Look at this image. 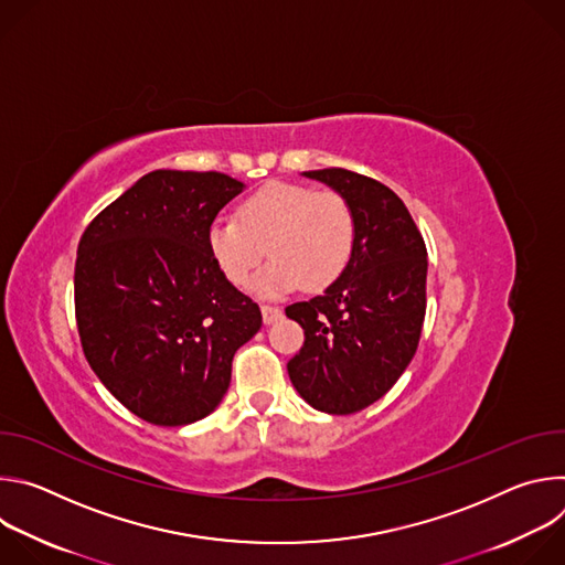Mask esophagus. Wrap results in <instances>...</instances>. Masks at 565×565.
<instances>
[{"mask_svg": "<svg viewBox=\"0 0 565 565\" xmlns=\"http://www.w3.org/2000/svg\"><path fill=\"white\" fill-rule=\"evenodd\" d=\"M262 315H264V321H266V324H275V321L281 317V308H279V306L264 303V306H262Z\"/></svg>", "mask_w": 565, "mask_h": 565, "instance_id": "obj_1", "label": "esophagus"}]
</instances>
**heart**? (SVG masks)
<instances>
[{
  "label": "heart",
  "instance_id": "1",
  "mask_svg": "<svg viewBox=\"0 0 565 565\" xmlns=\"http://www.w3.org/2000/svg\"><path fill=\"white\" fill-rule=\"evenodd\" d=\"M355 241L358 218L340 192L279 181L253 192L236 216H218L207 230L214 264L238 288L250 284L266 253L273 257L255 281L262 295L295 286L327 290L349 268Z\"/></svg>",
  "mask_w": 565,
  "mask_h": 565
}]
</instances>
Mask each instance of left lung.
<instances>
[{
	"label": "left lung",
	"mask_w": 565,
	"mask_h": 565,
	"mask_svg": "<svg viewBox=\"0 0 565 565\" xmlns=\"http://www.w3.org/2000/svg\"><path fill=\"white\" fill-rule=\"evenodd\" d=\"M340 192L358 218L344 275L308 301L286 306L303 329L288 375L310 407L347 416L366 409L416 355L427 310L425 238L402 199L342 168L303 172Z\"/></svg>",
	"instance_id": "left-lung-1"
}]
</instances>
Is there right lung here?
Instances as JSON below:
<instances>
[{
	"instance_id": "1",
	"label": "right lung",
	"mask_w": 565,
	"mask_h": 565,
	"mask_svg": "<svg viewBox=\"0 0 565 565\" xmlns=\"http://www.w3.org/2000/svg\"><path fill=\"white\" fill-rule=\"evenodd\" d=\"M244 183L156 170L109 203L77 244L73 290L85 358L134 416L181 427L212 414L259 306L214 264L207 230Z\"/></svg>"
}]
</instances>
